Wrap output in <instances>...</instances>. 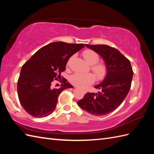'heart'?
<instances>
[{"label":"heart","mask_w":154,"mask_h":154,"mask_svg":"<svg viewBox=\"0 0 154 154\" xmlns=\"http://www.w3.org/2000/svg\"><path fill=\"white\" fill-rule=\"evenodd\" d=\"M83 57L87 62L91 64V69L94 72L95 76L99 79L103 78L107 72V66L103 63L98 62L100 60V56L95 51L87 49L83 53ZM74 56H72L67 62V65H69ZM95 81V76L91 73H80L76 72L73 74L70 78V82L74 86L81 88H85L92 84Z\"/></svg>","instance_id":"1"}]
</instances>
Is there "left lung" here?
I'll list each match as a JSON object with an SVG mask.
<instances>
[{
    "label": "left lung",
    "instance_id": "1",
    "mask_svg": "<svg viewBox=\"0 0 154 154\" xmlns=\"http://www.w3.org/2000/svg\"><path fill=\"white\" fill-rule=\"evenodd\" d=\"M86 45L103 58L107 74L103 82L95 86L100 91L97 94L88 92L78 104L91 115H107L125 100L131 87L134 72L130 60L114 47L107 45Z\"/></svg>",
    "mask_w": 154,
    "mask_h": 154
}]
</instances>
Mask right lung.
I'll list each match as a JSON object with an SVG mask.
<instances>
[{
  "label": "right lung",
  "instance_id": "add662e5",
  "mask_svg": "<svg viewBox=\"0 0 154 154\" xmlns=\"http://www.w3.org/2000/svg\"><path fill=\"white\" fill-rule=\"evenodd\" d=\"M84 47V44L51 43L39 49L22 67L17 84L20 104L33 117L42 118L53 113L61 91L72 88L62 76L60 88H52L59 80L68 59Z\"/></svg>",
  "mask_w": 154,
  "mask_h": 154
}]
</instances>
